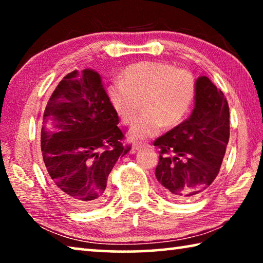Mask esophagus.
Here are the masks:
<instances>
[{"mask_svg": "<svg viewBox=\"0 0 263 263\" xmlns=\"http://www.w3.org/2000/svg\"><path fill=\"white\" fill-rule=\"evenodd\" d=\"M142 147H144V145H141V144H133V145H132V148H131V151H132L133 153H135V152H137V151L141 149Z\"/></svg>", "mask_w": 263, "mask_h": 263, "instance_id": "esophagus-1", "label": "esophagus"}]
</instances>
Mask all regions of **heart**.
I'll list each match as a JSON object with an SVG mask.
<instances>
[{
    "label": "heart",
    "instance_id": "b5f03b06",
    "mask_svg": "<svg viewBox=\"0 0 263 263\" xmlns=\"http://www.w3.org/2000/svg\"><path fill=\"white\" fill-rule=\"evenodd\" d=\"M196 97V81L185 69L167 62L144 61L124 70L123 80L106 87V99L122 123L130 125L140 110L144 112L128 132L131 140L155 136L183 121Z\"/></svg>",
    "mask_w": 263,
    "mask_h": 263
}]
</instances>
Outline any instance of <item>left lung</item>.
<instances>
[{
  "mask_svg": "<svg viewBox=\"0 0 263 263\" xmlns=\"http://www.w3.org/2000/svg\"><path fill=\"white\" fill-rule=\"evenodd\" d=\"M230 138V110L220 89L206 77L196 80L190 117L159 137L155 177L167 197L176 202L198 198L219 173Z\"/></svg>",
  "mask_w": 263,
  "mask_h": 263,
  "instance_id": "obj_1",
  "label": "left lung"
}]
</instances>
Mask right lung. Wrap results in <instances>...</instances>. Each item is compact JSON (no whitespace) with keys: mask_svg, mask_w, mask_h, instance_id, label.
<instances>
[{"mask_svg":"<svg viewBox=\"0 0 263 263\" xmlns=\"http://www.w3.org/2000/svg\"><path fill=\"white\" fill-rule=\"evenodd\" d=\"M118 123L95 70H74L53 91L43 118V160L52 186L74 208L89 210L106 197L110 172L130 151Z\"/></svg>","mask_w":263,"mask_h":263,"instance_id":"right-lung-1","label":"right lung"}]
</instances>
